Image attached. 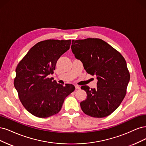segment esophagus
Returning <instances> with one entry per match:
<instances>
[{"mask_svg":"<svg viewBox=\"0 0 146 146\" xmlns=\"http://www.w3.org/2000/svg\"><path fill=\"white\" fill-rule=\"evenodd\" d=\"M79 89H80V87L79 86H78V85L75 86V90H79Z\"/></svg>","mask_w":146,"mask_h":146,"instance_id":"esophagus-1","label":"esophagus"}]
</instances>
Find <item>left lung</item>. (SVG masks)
<instances>
[{
	"label": "left lung",
	"mask_w": 146,
	"mask_h": 146,
	"mask_svg": "<svg viewBox=\"0 0 146 146\" xmlns=\"http://www.w3.org/2000/svg\"><path fill=\"white\" fill-rule=\"evenodd\" d=\"M72 51L86 72L96 75L97 87L82 86L87 98L80 103L88 116L104 117L112 113L124 100L130 81V73L124 57L100 39L72 40Z\"/></svg>",
	"instance_id": "1"
}]
</instances>
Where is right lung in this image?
Returning <instances> with one entry per match:
<instances>
[{
  "mask_svg": "<svg viewBox=\"0 0 146 146\" xmlns=\"http://www.w3.org/2000/svg\"><path fill=\"white\" fill-rule=\"evenodd\" d=\"M70 44L71 40L39 42L17 65L14 85L22 105L33 115L48 117L57 114L65 98L74 90L72 84L64 86L48 78Z\"/></svg>",
  "mask_w": 146,
  "mask_h": 146,
  "instance_id": "add662e5",
  "label": "right lung"
}]
</instances>
